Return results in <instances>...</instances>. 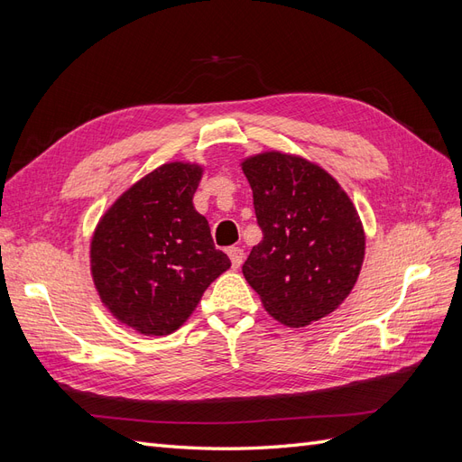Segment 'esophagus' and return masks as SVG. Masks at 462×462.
I'll list each match as a JSON object with an SVG mask.
<instances>
[{"mask_svg": "<svg viewBox=\"0 0 462 462\" xmlns=\"http://www.w3.org/2000/svg\"><path fill=\"white\" fill-rule=\"evenodd\" d=\"M227 254H229V258H231L233 268H241V263H243V260H245L243 248H239V246H231V248L227 250Z\"/></svg>", "mask_w": 462, "mask_h": 462, "instance_id": "obj_1", "label": "esophagus"}]
</instances>
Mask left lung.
<instances>
[{"label":"left lung","mask_w":462,"mask_h":462,"mask_svg":"<svg viewBox=\"0 0 462 462\" xmlns=\"http://www.w3.org/2000/svg\"><path fill=\"white\" fill-rule=\"evenodd\" d=\"M262 241L243 273L265 312L289 328L331 314L353 291L366 236L356 208L319 165L282 152L246 158Z\"/></svg>","instance_id":"obj_1"}]
</instances>
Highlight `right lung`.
I'll use <instances>...</instances> for the list:
<instances>
[{"mask_svg":"<svg viewBox=\"0 0 462 462\" xmlns=\"http://www.w3.org/2000/svg\"><path fill=\"white\" fill-rule=\"evenodd\" d=\"M197 163L171 162L125 190L90 243V270L102 302L121 324L167 335L185 324L204 291L231 260L214 246L192 197Z\"/></svg>","mask_w":462,"mask_h":462,"instance_id":"1","label":"right lung"}]
</instances>
